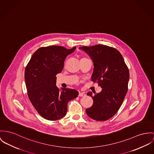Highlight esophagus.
Listing matches in <instances>:
<instances>
[{"label":"esophagus","mask_w":154,"mask_h":154,"mask_svg":"<svg viewBox=\"0 0 154 154\" xmlns=\"http://www.w3.org/2000/svg\"><path fill=\"white\" fill-rule=\"evenodd\" d=\"M79 96V97H84V96H85V94L84 93H82V92H80Z\"/></svg>","instance_id":"1"}]
</instances>
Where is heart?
<instances>
[{
	"label": "heart",
	"instance_id": "b5f03b06",
	"mask_svg": "<svg viewBox=\"0 0 154 154\" xmlns=\"http://www.w3.org/2000/svg\"><path fill=\"white\" fill-rule=\"evenodd\" d=\"M83 59H84V58H83Z\"/></svg>",
	"mask_w": 154,
	"mask_h": 154
}]
</instances>
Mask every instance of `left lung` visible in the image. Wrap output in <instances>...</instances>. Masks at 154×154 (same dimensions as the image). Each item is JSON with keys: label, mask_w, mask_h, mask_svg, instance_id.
Here are the masks:
<instances>
[{"label": "left lung", "mask_w": 154, "mask_h": 154, "mask_svg": "<svg viewBox=\"0 0 154 154\" xmlns=\"http://www.w3.org/2000/svg\"><path fill=\"white\" fill-rule=\"evenodd\" d=\"M80 48L88 54L94 62L91 80L103 88L100 93L94 96L91 92L87 93L93 99V104L85 109L86 113L95 121H106L117 112L127 94L128 68L120 52L115 48L97 45Z\"/></svg>", "instance_id": "8db88e82"}]
</instances>
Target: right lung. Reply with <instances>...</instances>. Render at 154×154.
Returning <instances> with one entry per match:
<instances>
[{"label": "right lung", "mask_w": 154, "mask_h": 154, "mask_svg": "<svg viewBox=\"0 0 154 154\" xmlns=\"http://www.w3.org/2000/svg\"><path fill=\"white\" fill-rule=\"evenodd\" d=\"M50 46L37 49L27 63L24 79L29 98L37 112L44 119L55 121L64 117L67 103L79 92L56 86V75L61 72L66 57L75 49Z\"/></svg>", "instance_id": "right-lung-1"}]
</instances>
